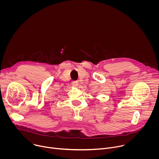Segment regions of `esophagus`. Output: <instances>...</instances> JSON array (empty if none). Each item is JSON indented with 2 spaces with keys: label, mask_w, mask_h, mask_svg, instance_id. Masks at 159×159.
<instances>
[{
  "label": "esophagus",
  "mask_w": 159,
  "mask_h": 159,
  "mask_svg": "<svg viewBox=\"0 0 159 159\" xmlns=\"http://www.w3.org/2000/svg\"><path fill=\"white\" fill-rule=\"evenodd\" d=\"M72 85L73 86H77L78 85V82L77 81H73V82H72Z\"/></svg>",
  "instance_id": "1"
}]
</instances>
